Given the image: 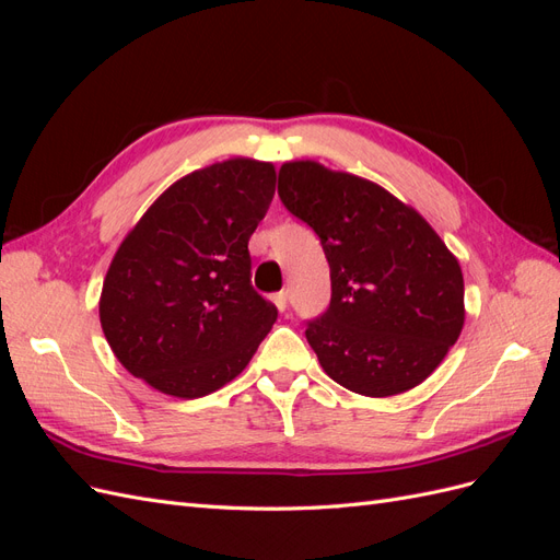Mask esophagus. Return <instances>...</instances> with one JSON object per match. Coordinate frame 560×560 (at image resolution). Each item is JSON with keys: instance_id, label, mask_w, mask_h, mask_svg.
Here are the masks:
<instances>
[{"instance_id": "34e87169", "label": "esophagus", "mask_w": 560, "mask_h": 560, "mask_svg": "<svg viewBox=\"0 0 560 560\" xmlns=\"http://www.w3.org/2000/svg\"><path fill=\"white\" fill-rule=\"evenodd\" d=\"M273 301H276V306H278L280 311H287V306H290V292H287V290L278 292V294L273 296Z\"/></svg>"}]
</instances>
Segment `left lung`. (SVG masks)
<instances>
[{"label":"left lung","instance_id":"8db88e82","mask_svg":"<svg viewBox=\"0 0 560 560\" xmlns=\"http://www.w3.org/2000/svg\"><path fill=\"white\" fill-rule=\"evenodd\" d=\"M278 194L329 261L331 303L306 329L325 374L364 397L420 385L465 325L455 254L381 184L317 161L282 163Z\"/></svg>","mask_w":560,"mask_h":560}]
</instances>
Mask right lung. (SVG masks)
Instances as JSON below:
<instances>
[{"instance_id": "1", "label": "right lung", "mask_w": 560, "mask_h": 560, "mask_svg": "<svg viewBox=\"0 0 560 560\" xmlns=\"http://www.w3.org/2000/svg\"><path fill=\"white\" fill-rule=\"evenodd\" d=\"M276 194V165L235 156L179 177L107 268L100 325L132 376L206 397L243 374L278 319L249 284L247 243Z\"/></svg>"}]
</instances>
